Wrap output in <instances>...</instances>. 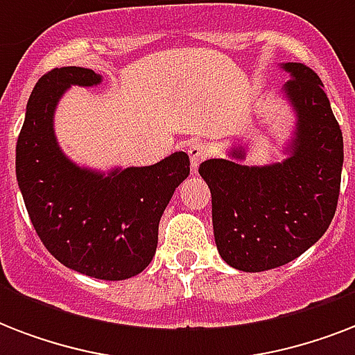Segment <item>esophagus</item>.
Segmentation results:
<instances>
[{
	"mask_svg": "<svg viewBox=\"0 0 355 355\" xmlns=\"http://www.w3.org/2000/svg\"><path fill=\"white\" fill-rule=\"evenodd\" d=\"M188 155H189V162H191V171L197 173V169H199V166H200V162L206 158V149L202 147V145L193 144V145H189Z\"/></svg>",
	"mask_w": 355,
	"mask_h": 355,
	"instance_id": "esophagus-1",
	"label": "esophagus"
}]
</instances>
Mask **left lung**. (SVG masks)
Returning <instances> with one entry per match:
<instances>
[{"instance_id": "8db88e82", "label": "left lung", "mask_w": 355, "mask_h": 355, "mask_svg": "<svg viewBox=\"0 0 355 355\" xmlns=\"http://www.w3.org/2000/svg\"><path fill=\"white\" fill-rule=\"evenodd\" d=\"M291 79L282 88L295 114L286 158L245 166L247 145L210 158L199 173L211 191L217 250L230 267L261 272L286 265L319 241L336 216L343 171V132L322 80L298 62L280 64Z\"/></svg>"}]
</instances>
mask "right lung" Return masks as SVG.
<instances>
[{
    "mask_svg": "<svg viewBox=\"0 0 355 355\" xmlns=\"http://www.w3.org/2000/svg\"><path fill=\"white\" fill-rule=\"evenodd\" d=\"M94 69L55 68L31 92L16 144V178L31 223L68 269L127 280L150 263L158 223L189 175V156L173 153L145 167L99 171L75 164L55 136V110L71 86H97Z\"/></svg>",
    "mask_w": 355,
    "mask_h": 355,
    "instance_id": "right-lung-1",
    "label": "right lung"
}]
</instances>
